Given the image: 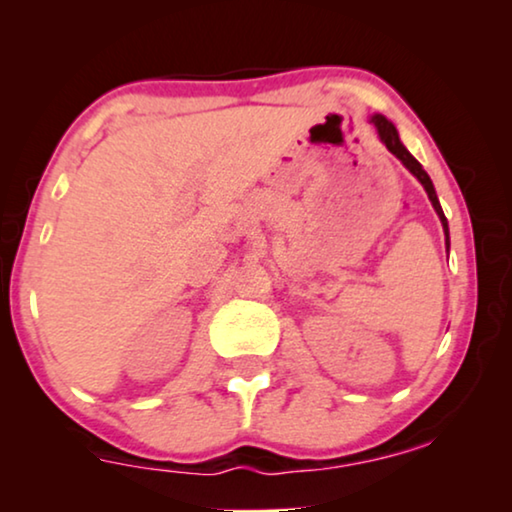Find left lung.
<instances>
[{
    "label": "left lung",
    "mask_w": 512,
    "mask_h": 512,
    "mask_svg": "<svg viewBox=\"0 0 512 512\" xmlns=\"http://www.w3.org/2000/svg\"><path fill=\"white\" fill-rule=\"evenodd\" d=\"M370 121L375 123V128H377V132H380V139L384 144H387V149L394 153V156L401 160V163L408 167V170L415 174V177L422 181V186H424V191L429 193V200H431V205H433V209H436L438 212V216H440V221H443V228H445V235H447V219H445V214H443V207H440V202H438V195H436V188H433V184H431V179H429V174L424 172V167L417 163L415 158L410 156V151L405 149V146L401 144V139H398V132H396V128L394 125H391L387 118L384 116H380V114H375L373 118H370ZM447 244H450V237H447Z\"/></svg>",
    "instance_id": "1"
}]
</instances>
